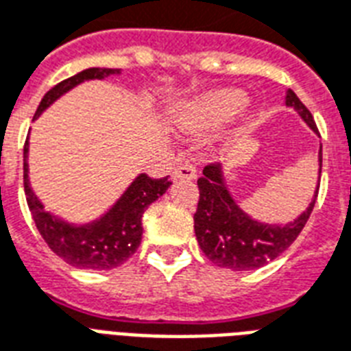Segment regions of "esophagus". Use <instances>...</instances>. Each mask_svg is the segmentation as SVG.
I'll list each match as a JSON object with an SVG mask.
<instances>
[{"mask_svg":"<svg viewBox=\"0 0 351 351\" xmlns=\"http://www.w3.org/2000/svg\"><path fill=\"white\" fill-rule=\"evenodd\" d=\"M197 178V172H195V168L189 162H184V165H179L172 173L173 181H179V179H189V181H194Z\"/></svg>","mask_w":351,"mask_h":351,"instance_id":"esophagus-1","label":"esophagus"}]
</instances>
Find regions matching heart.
<instances>
[{"instance_id": "1", "label": "heart", "mask_w": 351, "mask_h": 351, "mask_svg": "<svg viewBox=\"0 0 351 351\" xmlns=\"http://www.w3.org/2000/svg\"><path fill=\"white\" fill-rule=\"evenodd\" d=\"M247 119L249 102L245 93L236 88H219L206 91L184 104L173 117V128L179 133H205L221 126L236 115Z\"/></svg>"}]
</instances>
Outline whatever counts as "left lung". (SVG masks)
<instances>
[{
	"label": "left lung",
	"mask_w": 351,
	"mask_h": 351,
	"mask_svg": "<svg viewBox=\"0 0 351 351\" xmlns=\"http://www.w3.org/2000/svg\"><path fill=\"white\" fill-rule=\"evenodd\" d=\"M286 106L297 111L313 133L319 135L309 110L300 102L291 89L286 91ZM322 170V146L319 148V181ZM199 203L194 214V230L197 245L208 260L218 267L232 271L258 269L280 256L297 240L304 225L313 210L319 183L313 197L295 219L287 223H269L252 218L236 201L225 179L221 167H205L203 176L197 179Z\"/></svg>",
	"instance_id": "1"
}]
</instances>
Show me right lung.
Wrapping results in <instances>:
<instances>
[{"mask_svg": "<svg viewBox=\"0 0 351 351\" xmlns=\"http://www.w3.org/2000/svg\"><path fill=\"white\" fill-rule=\"evenodd\" d=\"M122 69H106V67H89L77 73L75 77L56 84L43 95L38 106L34 119L43 111L69 93L71 89L88 80H104L108 77H121ZM29 138L23 148V186H25L27 205L32 214L40 234L49 249L73 267L106 271L119 267L133 252L137 251L143 238V214L156 199H159L170 186L168 178L152 179L146 173H138L128 189L122 192L113 205L102 213L99 218L73 223L60 218L51 210H45L40 197L34 194L29 178Z\"/></svg>", "mask_w": 351, "mask_h": 351, "instance_id": "1", "label": "right lung"}]
</instances>
